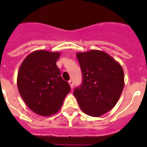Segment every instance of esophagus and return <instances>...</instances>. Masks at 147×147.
Instances as JSON below:
<instances>
[{
    "instance_id": "34e87169",
    "label": "esophagus",
    "mask_w": 147,
    "mask_h": 147,
    "mask_svg": "<svg viewBox=\"0 0 147 147\" xmlns=\"http://www.w3.org/2000/svg\"><path fill=\"white\" fill-rule=\"evenodd\" d=\"M69 85H70V87L71 88H73V86H74V83L71 80H69Z\"/></svg>"
}]
</instances>
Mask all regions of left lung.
Here are the masks:
<instances>
[{"instance_id": "8db88e82", "label": "left lung", "mask_w": 147, "mask_h": 147, "mask_svg": "<svg viewBox=\"0 0 147 147\" xmlns=\"http://www.w3.org/2000/svg\"><path fill=\"white\" fill-rule=\"evenodd\" d=\"M82 83L74 91V96L85 114L100 117L118 101L124 86L122 67L107 53L100 50L76 54Z\"/></svg>"}]
</instances>
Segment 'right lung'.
<instances>
[{
	"mask_svg": "<svg viewBox=\"0 0 147 147\" xmlns=\"http://www.w3.org/2000/svg\"><path fill=\"white\" fill-rule=\"evenodd\" d=\"M59 56V52L34 51L24 59L18 71L20 96L30 109L41 116L57 113L71 90L56 65Z\"/></svg>",
	"mask_w": 147,
	"mask_h": 147,
	"instance_id": "right-lung-1",
	"label": "right lung"
}]
</instances>
